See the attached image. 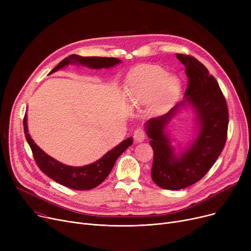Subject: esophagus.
I'll list each match as a JSON object with an SVG mask.
<instances>
[{
    "instance_id": "34e87169",
    "label": "esophagus",
    "mask_w": 251,
    "mask_h": 251,
    "mask_svg": "<svg viewBox=\"0 0 251 251\" xmlns=\"http://www.w3.org/2000/svg\"><path fill=\"white\" fill-rule=\"evenodd\" d=\"M134 139L136 142H142L146 139V132H144L143 128L139 127L134 131Z\"/></svg>"
}]
</instances>
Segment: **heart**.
<instances>
[{
	"mask_svg": "<svg viewBox=\"0 0 251 251\" xmlns=\"http://www.w3.org/2000/svg\"><path fill=\"white\" fill-rule=\"evenodd\" d=\"M182 91V82L160 66H147L129 78L126 96L132 107L151 101L152 109L161 113L177 101Z\"/></svg>",
	"mask_w": 251,
	"mask_h": 251,
	"instance_id": "1",
	"label": "heart"
}]
</instances>
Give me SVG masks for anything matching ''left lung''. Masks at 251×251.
<instances>
[{
  "instance_id": "1",
  "label": "left lung",
  "mask_w": 251,
  "mask_h": 251,
  "mask_svg": "<svg viewBox=\"0 0 251 251\" xmlns=\"http://www.w3.org/2000/svg\"><path fill=\"white\" fill-rule=\"evenodd\" d=\"M176 57L186 67L188 77L184 100L144 126L153 150L151 178L157 186L169 190L186 188L208 172L225 147L229 123L227 102L215 77L195 58L181 54ZM188 105L197 117V136L176 152L166 126Z\"/></svg>"
}]
</instances>
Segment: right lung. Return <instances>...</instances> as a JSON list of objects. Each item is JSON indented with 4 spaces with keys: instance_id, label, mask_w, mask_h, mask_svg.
Here are the masks:
<instances>
[{
    "instance_id": "right-lung-1",
    "label": "right lung",
    "mask_w": 251,
    "mask_h": 251,
    "mask_svg": "<svg viewBox=\"0 0 251 251\" xmlns=\"http://www.w3.org/2000/svg\"><path fill=\"white\" fill-rule=\"evenodd\" d=\"M120 63H122V61L116 58L81 57L78 55H70L60 62L57 67L50 72V74L70 64L86 66V67L90 69H108ZM23 126L26 140H27L29 144L34 160L42 172L61 184V185L76 190H89L99 186L111 173L118 157L133 142V138L129 137L122 141L120 144H118L113 150L109 151L97 162L83 167H72L60 163L59 161L55 160L54 157L48 155L42 149H39L36 146L28 133L27 116H26V114L23 120Z\"/></svg>"
}]
</instances>
